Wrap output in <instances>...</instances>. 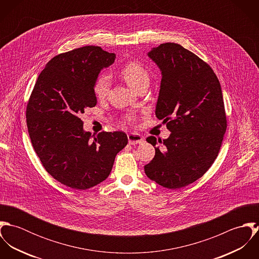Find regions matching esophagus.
Returning a JSON list of instances; mask_svg holds the SVG:
<instances>
[{"label":"esophagus","instance_id":"esophagus-1","mask_svg":"<svg viewBox=\"0 0 259 259\" xmlns=\"http://www.w3.org/2000/svg\"><path fill=\"white\" fill-rule=\"evenodd\" d=\"M127 139H128V144L130 145H139V144L144 143V141H145L144 137H142L141 135L136 134V133L128 134Z\"/></svg>","mask_w":259,"mask_h":259}]
</instances>
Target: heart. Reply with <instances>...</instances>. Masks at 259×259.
Here are the masks:
<instances>
[{"label": "heart", "instance_id": "obj_1", "mask_svg": "<svg viewBox=\"0 0 259 259\" xmlns=\"http://www.w3.org/2000/svg\"><path fill=\"white\" fill-rule=\"evenodd\" d=\"M120 76L127 82L130 87L137 90L143 84L149 83V73L148 70L138 61H128L125 63L120 71ZM110 90V76L107 74L99 75L93 85V91L98 100H104L107 98ZM126 120L128 122H134L135 117L133 115H127Z\"/></svg>", "mask_w": 259, "mask_h": 259}]
</instances>
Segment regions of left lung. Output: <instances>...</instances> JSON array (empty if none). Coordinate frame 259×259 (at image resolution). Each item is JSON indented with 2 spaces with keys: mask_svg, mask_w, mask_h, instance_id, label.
Masks as SVG:
<instances>
[{
  "mask_svg": "<svg viewBox=\"0 0 259 259\" xmlns=\"http://www.w3.org/2000/svg\"><path fill=\"white\" fill-rule=\"evenodd\" d=\"M148 57L161 71L155 115L170 132L158 139L145 165L148 179L169 189L200 179L214 162L227 127L220 80L208 64L183 46L160 44ZM147 142L157 145L154 137Z\"/></svg>",
  "mask_w": 259,
  "mask_h": 259,
  "instance_id": "8db88e82",
  "label": "left lung"
}]
</instances>
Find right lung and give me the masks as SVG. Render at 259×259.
Returning a JSON list of instances; mask_svg holds the SVG:
<instances>
[{
	"instance_id": "obj_1",
	"label": "right lung",
	"mask_w": 259,
	"mask_h": 259,
	"mask_svg": "<svg viewBox=\"0 0 259 259\" xmlns=\"http://www.w3.org/2000/svg\"><path fill=\"white\" fill-rule=\"evenodd\" d=\"M114 58L97 46L60 54L37 76L29 99L26 117L33 148L48 174L71 188L88 189L104 182L127 144L122 132H102L92 140L78 117L97 105L94 82Z\"/></svg>"
}]
</instances>
